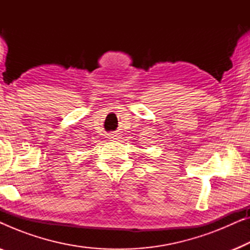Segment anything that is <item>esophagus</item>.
Here are the masks:
<instances>
[{
    "mask_svg": "<svg viewBox=\"0 0 250 250\" xmlns=\"http://www.w3.org/2000/svg\"><path fill=\"white\" fill-rule=\"evenodd\" d=\"M109 139H111V140H117V139H118V135H117V134H110V135H109Z\"/></svg>",
    "mask_w": 250,
    "mask_h": 250,
    "instance_id": "obj_1",
    "label": "esophagus"
}]
</instances>
